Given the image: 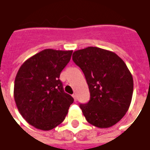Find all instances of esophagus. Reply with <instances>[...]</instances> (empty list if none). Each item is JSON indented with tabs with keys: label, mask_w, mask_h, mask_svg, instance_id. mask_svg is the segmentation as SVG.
<instances>
[{
	"label": "esophagus",
	"mask_w": 150,
	"mask_h": 150,
	"mask_svg": "<svg viewBox=\"0 0 150 150\" xmlns=\"http://www.w3.org/2000/svg\"><path fill=\"white\" fill-rule=\"evenodd\" d=\"M72 97H73V98H74L75 101H76V100H77V97H76V94H73V95H72Z\"/></svg>",
	"instance_id": "esophagus-1"
}]
</instances>
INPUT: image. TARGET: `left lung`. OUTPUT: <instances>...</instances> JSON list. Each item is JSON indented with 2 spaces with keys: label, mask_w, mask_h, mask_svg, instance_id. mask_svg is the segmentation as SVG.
I'll return each mask as SVG.
<instances>
[{
  "label": "left lung",
  "mask_w": 150,
  "mask_h": 150,
  "mask_svg": "<svg viewBox=\"0 0 150 150\" xmlns=\"http://www.w3.org/2000/svg\"><path fill=\"white\" fill-rule=\"evenodd\" d=\"M72 59L89 88V101L79 105L86 120L99 128L114 126L128 110L133 93V78L127 65L114 52L97 47L75 51Z\"/></svg>",
  "instance_id": "obj_1"
}]
</instances>
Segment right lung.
<instances>
[{
	"label": "right lung",
	"mask_w": 150,
	"mask_h": 150,
	"mask_svg": "<svg viewBox=\"0 0 150 150\" xmlns=\"http://www.w3.org/2000/svg\"><path fill=\"white\" fill-rule=\"evenodd\" d=\"M72 50L48 49L25 61L17 73L13 97L17 108L35 128L50 131L63 122L73 97L59 79L71 60Z\"/></svg>",
	"instance_id": "right-lung-1"
}]
</instances>
